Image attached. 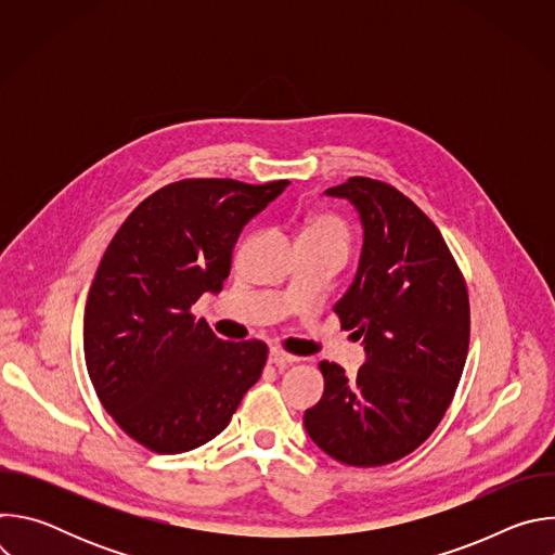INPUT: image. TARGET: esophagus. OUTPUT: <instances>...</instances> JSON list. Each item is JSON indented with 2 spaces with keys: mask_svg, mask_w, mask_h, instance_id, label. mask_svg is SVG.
I'll list each match as a JSON object with an SVG mask.
<instances>
[{
  "mask_svg": "<svg viewBox=\"0 0 555 555\" xmlns=\"http://www.w3.org/2000/svg\"><path fill=\"white\" fill-rule=\"evenodd\" d=\"M294 362H298L296 356H289V353H285V351L279 349V347H272V349H270V364L287 366V364H294Z\"/></svg>",
  "mask_w": 555,
  "mask_h": 555,
  "instance_id": "1",
  "label": "esophagus"
}]
</instances>
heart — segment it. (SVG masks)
<instances>
[{
    "label": "heart",
    "mask_w": 555,
    "mask_h": 555,
    "mask_svg": "<svg viewBox=\"0 0 555 555\" xmlns=\"http://www.w3.org/2000/svg\"><path fill=\"white\" fill-rule=\"evenodd\" d=\"M305 232L327 236V240H334V242L343 244L345 248H347V244H349V230H347V225H345L338 217H332V215L315 217V219L307 225Z\"/></svg>",
    "instance_id": "heart-1"
}]
</instances>
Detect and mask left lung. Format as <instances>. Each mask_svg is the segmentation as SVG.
Here are the masks:
<instances>
[{
    "mask_svg": "<svg viewBox=\"0 0 555 555\" xmlns=\"http://www.w3.org/2000/svg\"><path fill=\"white\" fill-rule=\"evenodd\" d=\"M360 212L364 244L356 279L334 311L364 345L349 379L323 360L321 402L305 430L340 463L375 467L420 448L446 415L469 345L463 274L439 228L395 186L349 178L327 189Z\"/></svg>",
    "mask_w": 555,
    "mask_h": 555,
    "instance_id": "8db88e82",
    "label": "left lung"
}]
</instances>
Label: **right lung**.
<instances>
[{"label": "right lung", "mask_w": 555, "mask_h": 555, "mask_svg": "<svg viewBox=\"0 0 555 555\" xmlns=\"http://www.w3.org/2000/svg\"><path fill=\"white\" fill-rule=\"evenodd\" d=\"M287 184H167L107 246L86 302V364L105 411L144 448L180 454L204 446L261 377L268 345L221 340L191 307L204 292H221L242 228Z\"/></svg>", "instance_id": "add662e5"}]
</instances>
